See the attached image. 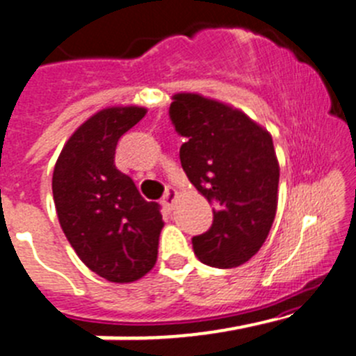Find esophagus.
Wrapping results in <instances>:
<instances>
[{
  "mask_svg": "<svg viewBox=\"0 0 356 356\" xmlns=\"http://www.w3.org/2000/svg\"><path fill=\"white\" fill-rule=\"evenodd\" d=\"M175 197H177V191H175V188H172V186H168L167 191H165V195H163V200H161L163 205H165V207L170 209L172 205H174Z\"/></svg>",
  "mask_w": 356,
  "mask_h": 356,
  "instance_id": "34e87169",
  "label": "esophagus"
}]
</instances>
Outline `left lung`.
<instances>
[{
    "instance_id": "8db88e82",
    "label": "left lung",
    "mask_w": 356,
    "mask_h": 356,
    "mask_svg": "<svg viewBox=\"0 0 356 356\" xmlns=\"http://www.w3.org/2000/svg\"><path fill=\"white\" fill-rule=\"evenodd\" d=\"M170 121L186 138L182 170L212 209V225L191 238L198 260L232 268L260 251L277 209L279 165L267 129L237 108L181 92Z\"/></svg>"
}]
</instances>
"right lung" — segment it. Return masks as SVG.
<instances>
[{
  "mask_svg": "<svg viewBox=\"0 0 356 356\" xmlns=\"http://www.w3.org/2000/svg\"><path fill=\"white\" fill-rule=\"evenodd\" d=\"M142 107L99 111L73 133L52 175L59 225L82 261L112 283H131L158 258L159 204L147 202L114 163L119 138Z\"/></svg>",
  "mask_w": 356,
  "mask_h": 356,
  "instance_id": "1",
  "label": "right lung"
}]
</instances>
